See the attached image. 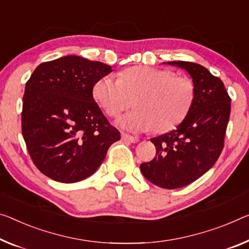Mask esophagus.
I'll use <instances>...</instances> for the list:
<instances>
[{
    "label": "esophagus",
    "instance_id": "obj_1",
    "mask_svg": "<svg viewBox=\"0 0 249 249\" xmlns=\"http://www.w3.org/2000/svg\"><path fill=\"white\" fill-rule=\"evenodd\" d=\"M121 138H122V140L129 141V142H132V143H136V142H138V141H139V139H138L137 137L130 136V135H128V133H125V132H121Z\"/></svg>",
    "mask_w": 249,
    "mask_h": 249
}]
</instances>
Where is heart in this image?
I'll return each instance as SVG.
<instances>
[{
	"mask_svg": "<svg viewBox=\"0 0 249 249\" xmlns=\"http://www.w3.org/2000/svg\"><path fill=\"white\" fill-rule=\"evenodd\" d=\"M92 94L110 117H118L135 100L136 108L117 120L132 132L169 131L185 119L195 99L194 82L173 72L150 67H132L119 79L107 75L94 83Z\"/></svg>",
	"mask_w": 249,
	"mask_h": 249,
	"instance_id": "heart-1",
	"label": "heart"
}]
</instances>
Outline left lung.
<instances>
[{"mask_svg":"<svg viewBox=\"0 0 249 249\" xmlns=\"http://www.w3.org/2000/svg\"><path fill=\"white\" fill-rule=\"evenodd\" d=\"M167 64L188 72L195 86L193 106L173 131L150 140L156 157L140 164L144 178L166 189L189 185L212 168L224 148L231 98L223 81L200 64L173 61Z\"/></svg>","mask_w":249,"mask_h":249,"instance_id":"obj_1","label":"left lung"}]
</instances>
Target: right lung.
<instances>
[{"instance_id":"right-lung-1","label":"right lung","mask_w":249,"mask_h":249,"mask_svg":"<svg viewBox=\"0 0 249 249\" xmlns=\"http://www.w3.org/2000/svg\"><path fill=\"white\" fill-rule=\"evenodd\" d=\"M110 72L108 64L66 55L41 63L26 82L22 135L47 177L64 183L90 177L120 140L92 95L94 83Z\"/></svg>"}]
</instances>
